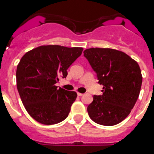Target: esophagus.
<instances>
[{"instance_id":"obj_1","label":"esophagus","mask_w":154,"mask_h":154,"mask_svg":"<svg viewBox=\"0 0 154 154\" xmlns=\"http://www.w3.org/2000/svg\"><path fill=\"white\" fill-rule=\"evenodd\" d=\"M77 95L80 96V97H81V96L84 95V94H81V93H77Z\"/></svg>"}]
</instances>
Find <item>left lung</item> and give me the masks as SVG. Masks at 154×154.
Instances as JSON below:
<instances>
[{
    "label": "left lung",
    "instance_id": "1",
    "mask_svg": "<svg viewBox=\"0 0 154 154\" xmlns=\"http://www.w3.org/2000/svg\"><path fill=\"white\" fill-rule=\"evenodd\" d=\"M86 57L103 85L101 95H94L88 112L94 122L115 125L129 116L138 99L142 77L140 66L125 53L113 49H85Z\"/></svg>",
    "mask_w": 154,
    "mask_h": 154
}]
</instances>
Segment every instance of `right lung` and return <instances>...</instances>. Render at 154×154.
<instances>
[{"mask_svg":"<svg viewBox=\"0 0 154 154\" xmlns=\"http://www.w3.org/2000/svg\"><path fill=\"white\" fill-rule=\"evenodd\" d=\"M82 51L81 47L42 45L21 57L16 71L17 88L28 113L39 123H59L69 115L77 93L55 85L66 78V70Z\"/></svg>","mask_w":154,"mask_h":154,"instance_id":"right-lung-1","label":"right lung"}]
</instances>
